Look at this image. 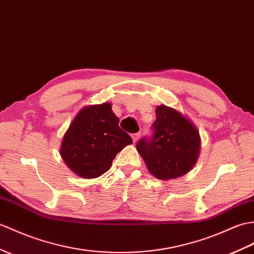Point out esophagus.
<instances>
[{"label":"esophagus","mask_w":254,"mask_h":254,"mask_svg":"<svg viewBox=\"0 0 254 254\" xmlns=\"http://www.w3.org/2000/svg\"><path fill=\"white\" fill-rule=\"evenodd\" d=\"M131 136H132V139H133L134 143H136V141H137L138 138H139V133H133V134L131 135Z\"/></svg>","instance_id":"esophagus-1"}]
</instances>
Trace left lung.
<instances>
[{
    "label": "left lung",
    "mask_w": 254,
    "mask_h": 254,
    "mask_svg": "<svg viewBox=\"0 0 254 254\" xmlns=\"http://www.w3.org/2000/svg\"><path fill=\"white\" fill-rule=\"evenodd\" d=\"M136 148L147 168L159 180L186 174L197 161L200 137L197 128L179 111L161 105L149 136L140 138Z\"/></svg>",
    "instance_id": "obj_1"
}]
</instances>
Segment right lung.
Listing matches in <instances>:
<instances>
[{
	"label": "right lung",
	"mask_w": 254,
	"mask_h": 254,
	"mask_svg": "<svg viewBox=\"0 0 254 254\" xmlns=\"http://www.w3.org/2000/svg\"><path fill=\"white\" fill-rule=\"evenodd\" d=\"M132 143L111 105L105 103L80 111L64 134L61 154L76 175L94 179L107 172L118 152Z\"/></svg>",
	"instance_id": "add662e5"
}]
</instances>
